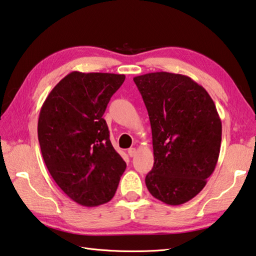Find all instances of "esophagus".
<instances>
[{
	"label": "esophagus",
	"mask_w": 256,
	"mask_h": 256,
	"mask_svg": "<svg viewBox=\"0 0 256 256\" xmlns=\"http://www.w3.org/2000/svg\"><path fill=\"white\" fill-rule=\"evenodd\" d=\"M128 156L132 158V156H134L136 154V150L134 148H130L128 150Z\"/></svg>",
	"instance_id": "esophagus-1"
}]
</instances>
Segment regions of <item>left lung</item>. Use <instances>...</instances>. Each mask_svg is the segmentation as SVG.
<instances>
[{"instance_id":"left-lung-1","label":"left lung","mask_w":256,"mask_h":256,"mask_svg":"<svg viewBox=\"0 0 256 256\" xmlns=\"http://www.w3.org/2000/svg\"><path fill=\"white\" fill-rule=\"evenodd\" d=\"M148 113L154 164L146 176L153 197L181 205L202 192L215 170L222 122L205 88L172 72L133 78Z\"/></svg>"}]
</instances>
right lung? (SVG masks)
Listing matches in <instances>:
<instances>
[{
  "mask_svg": "<svg viewBox=\"0 0 256 256\" xmlns=\"http://www.w3.org/2000/svg\"><path fill=\"white\" fill-rule=\"evenodd\" d=\"M124 80L116 74L72 72L41 108L38 138L44 164L60 189L82 206L110 202L126 169L103 118Z\"/></svg>",
  "mask_w": 256,
  "mask_h": 256,
  "instance_id": "right-lung-1",
  "label": "right lung"
}]
</instances>
